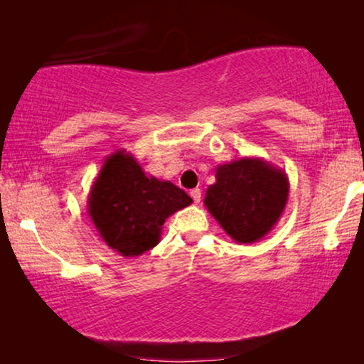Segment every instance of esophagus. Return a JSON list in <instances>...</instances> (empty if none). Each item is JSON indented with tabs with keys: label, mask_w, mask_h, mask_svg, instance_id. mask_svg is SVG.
I'll return each mask as SVG.
<instances>
[{
	"label": "esophagus",
	"mask_w": 364,
	"mask_h": 364,
	"mask_svg": "<svg viewBox=\"0 0 364 364\" xmlns=\"http://www.w3.org/2000/svg\"><path fill=\"white\" fill-rule=\"evenodd\" d=\"M191 197L193 198V202H196V203H200V200H202L200 188H193V191H191Z\"/></svg>",
	"instance_id": "obj_1"
}]
</instances>
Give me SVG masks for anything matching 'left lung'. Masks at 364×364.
Here are the masks:
<instances>
[{"label":"left lung","instance_id":"left-lung-1","mask_svg":"<svg viewBox=\"0 0 364 364\" xmlns=\"http://www.w3.org/2000/svg\"><path fill=\"white\" fill-rule=\"evenodd\" d=\"M285 171L260 157H242L215 168L203 205L238 243H253L272 232L288 202Z\"/></svg>","mask_w":364,"mask_h":364}]
</instances>
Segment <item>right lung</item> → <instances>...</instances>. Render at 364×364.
<instances>
[{
    "instance_id": "add662e5",
    "label": "right lung",
    "mask_w": 364,
    "mask_h": 364,
    "mask_svg": "<svg viewBox=\"0 0 364 364\" xmlns=\"http://www.w3.org/2000/svg\"><path fill=\"white\" fill-rule=\"evenodd\" d=\"M192 198L168 181L146 176L136 157H106L87 196V215L99 235L122 257H139L161 242L162 225Z\"/></svg>"
}]
</instances>
